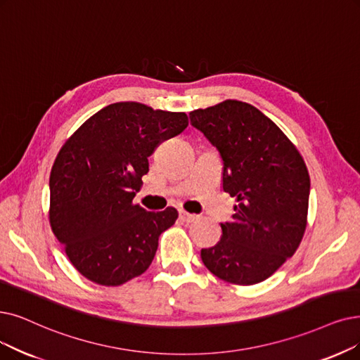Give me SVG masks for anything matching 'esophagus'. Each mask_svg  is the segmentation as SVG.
I'll list each match as a JSON object with an SVG mask.
<instances>
[{"instance_id": "esophagus-1", "label": "esophagus", "mask_w": 360, "mask_h": 360, "mask_svg": "<svg viewBox=\"0 0 360 360\" xmlns=\"http://www.w3.org/2000/svg\"><path fill=\"white\" fill-rule=\"evenodd\" d=\"M180 215V220L184 221V223H193L195 220H198V215L196 214H191V212H186V211H180L179 212Z\"/></svg>"}]
</instances>
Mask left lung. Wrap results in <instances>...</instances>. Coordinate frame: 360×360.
Wrapping results in <instances>:
<instances>
[{"label": "left lung", "mask_w": 360, "mask_h": 360, "mask_svg": "<svg viewBox=\"0 0 360 360\" xmlns=\"http://www.w3.org/2000/svg\"><path fill=\"white\" fill-rule=\"evenodd\" d=\"M191 124L219 150L223 191L236 198L217 245L200 251L205 267L236 285L271 276L303 239L310 177L303 156L257 108L226 100L189 113Z\"/></svg>", "instance_id": "left-lung-1"}]
</instances>
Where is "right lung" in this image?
Here are the masks:
<instances>
[{"label":"right lung","instance_id":"1","mask_svg":"<svg viewBox=\"0 0 360 360\" xmlns=\"http://www.w3.org/2000/svg\"><path fill=\"white\" fill-rule=\"evenodd\" d=\"M188 124L183 112L121 102L94 113L62 146L50 174V224L82 276L118 286L150 266L179 212L146 211L133 199L155 148Z\"/></svg>","mask_w":360,"mask_h":360}]
</instances>
